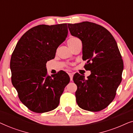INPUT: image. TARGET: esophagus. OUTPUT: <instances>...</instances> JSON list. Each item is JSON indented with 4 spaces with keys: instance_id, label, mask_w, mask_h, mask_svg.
I'll return each instance as SVG.
<instances>
[{
    "instance_id": "obj_1",
    "label": "esophagus",
    "mask_w": 133,
    "mask_h": 133,
    "mask_svg": "<svg viewBox=\"0 0 133 133\" xmlns=\"http://www.w3.org/2000/svg\"><path fill=\"white\" fill-rule=\"evenodd\" d=\"M69 76H70V80H71V81H72V78H73V74H72V73H69Z\"/></svg>"
}]
</instances>
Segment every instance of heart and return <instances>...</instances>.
<instances>
[{
  "mask_svg": "<svg viewBox=\"0 0 133 133\" xmlns=\"http://www.w3.org/2000/svg\"><path fill=\"white\" fill-rule=\"evenodd\" d=\"M78 39H77V38H76V37H71V38H70V39H69L68 41V45H70V44H71V43H73L74 42L76 41Z\"/></svg>",
  "mask_w": 133,
  "mask_h": 133,
  "instance_id": "b5f03b06",
  "label": "heart"
}]
</instances>
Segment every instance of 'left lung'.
<instances>
[{"label": "left lung", "instance_id": "1", "mask_svg": "<svg viewBox=\"0 0 133 133\" xmlns=\"http://www.w3.org/2000/svg\"><path fill=\"white\" fill-rule=\"evenodd\" d=\"M68 26L71 34L81 40L82 59L87 61L85 68L91 71L87 79L74 74L76 102L83 110L99 111L113 101L122 81L123 63L117 44L106 28L96 23L83 22Z\"/></svg>", "mask_w": 133, "mask_h": 133}]
</instances>
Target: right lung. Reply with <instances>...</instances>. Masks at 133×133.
<instances>
[{"mask_svg":"<svg viewBox=\"0 0 133 133\" xmlns=\"http://www.w3.org/2000/svg\"><path fill=\"white\" fill-rule=\"evenodd\" d=\"M68 35L66 23L39 25L22 36L11 55V82L19 99L29 110L42 113L53 110L70 82L65 71L47 74L46 63Z\"/></svg>","mask_w":133,"mask_h":133,"instance_id":"right-lung-1","label":"right lung"}]
</instances>
